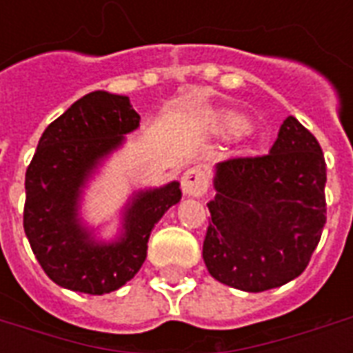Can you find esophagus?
Wrapping results in <instances>:
<instances>
[{"mask_svg": "<svg viewBox=\"0 0 353 353\" xmlns=\"http://www.w3.org/2000/svg\"><path fill=\"white\" fill-rule=\"evenodd\" d=\"M181 191L185 196H204L208 191V176L200 166H192L181 177Z\"/></svg>", "mask_w": 353, "mask_h": 353, "instance_id": "1", "label": "esophagus"}]
</instances>
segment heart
<instances>
[{"instance_id":"obj_1","label":"heart","mask_w":353,"mask_h":353,"mask_svg":"<svg viewBox=\"0 0 353 353\" xmlns=\"http://www.w3.org/2000/svg\"><path fill=\"white\" fill-rule=\"evenodd\" d=\"M221 121L223 126H225V130L229 132H242L245 128L244 117H240L238 113H225Z\"/></svg>"}]
</instances>
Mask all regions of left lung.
Instances as JSON below:
<instances>
[{"instance_id":"1","label":"left lung","mask_w":353,"mask_h":353,"mask_svg":"<svg viewBox=\"0 0 353 353\" xmlns=\"http://www.w3.org/2000/svg\"><path fill=\"white\" fill-rule=\"evenodd\" d=\"M325 159L288 117L265 157L217 162L202 257L225 285L259 293L301 276L325 225Z\"/></svg>"}]
</instances>
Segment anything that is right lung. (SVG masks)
Returning a JSON list of instances; mask_svg holds the SVG:
<instances>
[{"mask_svg": "<svg viewBox=\"0 0 353 353\" xmlns=\"http://www.w3.org/2000/svg\"><path fill=\"white\" fill-rule=\"evenodd\" d=\"M138 126L128 96L94 90L43 132L26 172L24 232L35 259L60 288L88 295L123 288L143 265L154 225L181 200L177 181L134 191L111 240L83 219L85 189Z\"/></svg>", "mask_w": 353, "mask_h": 353, "instance_id": "add662e5", "label": "right lung"}]
</instances>
